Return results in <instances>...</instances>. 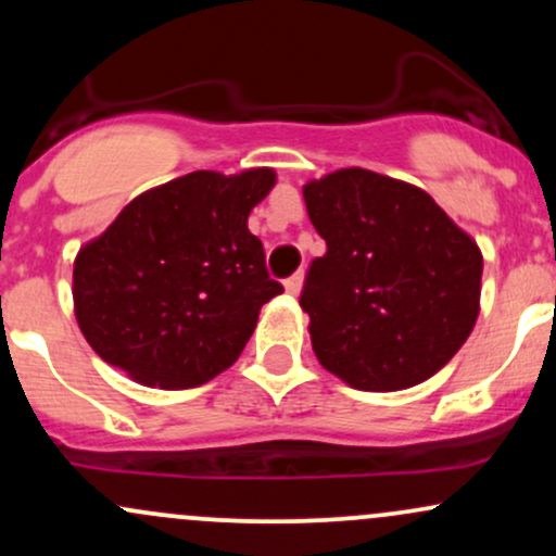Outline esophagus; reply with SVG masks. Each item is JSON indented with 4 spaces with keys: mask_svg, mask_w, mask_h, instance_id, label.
Wrapping results in <instances>:
<instances>
[{
    "mask_svg": "<svg viewBox=\"0 0 556 556\" xmlns=\"http://www.w3.org/2000/svg\"><path fill=\"white\" fill-rule=\"evenodd\" d=\"M285 290H287V295H298L300 290H303V274H292V277H287L285 279Z\"/></svg>",
    "mask_w": 556,
    "mask_h": 556,
    "instance_id": "34e87169",
    "label": "esophagus"
}]
</instances>
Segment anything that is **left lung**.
I'll return each instance as SVG.
<instances>
[{
	"label": "left lung",
	"mask_w": 556,
	"mask_h": 556,
	"mask_svg": "<svg viewBox=\"0 0 556 556\" xmlns=\"http://www.w3.org/2000/svg\"><path fill=\"white\" fill-rule=\"evenodd\" d=\"M303 198L327 240L300 292L318 363L363 392L444 368L478 318L476 240L426 190L361 167L311 180Z\"/></svg>",
	"instance_id": "1"
}]
</instances>
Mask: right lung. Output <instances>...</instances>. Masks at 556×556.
<instances>
[{"instance_id":"1","label":"right lung","mask_w":556,"mask_h":556,"mask_svg":"<svg viewBox=\"0 0 556 556\" xmlns=\"http://www.w3.org/2000/svg\"><path fill=\"white\" fill-rule=\"evenodd\" d=\"M274 169L190 172L146 190L80 248L75 318L101 361L146 387L188 389L240 358L261 305L282 292L248 214Z\"/></svg>"}]
</instances>
